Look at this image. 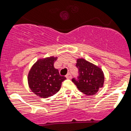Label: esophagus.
Masks as SVG:
<instances>
[{
  "mask_svg": "<svg viewBox=\"0 0 131 131\" xmlns=\"http://www.w3.org/2000/svg\"><path fill=\"white\" fill-rule=\"evenodd\" d=\"M66 78L67 79H71L72 78V74L71 73H70V72H68V73L67 74H66Z\"/></svg>",
  "mask_w": 131,
  "mask_h": 131,
  "instance_id": "1",
  "label": "esophagus"
}]
</instances>
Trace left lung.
Listing matches in <instances>:
<instances>
[{
	"label": "left lung",
	"instance_id": "1",
	"mask_svg": "<svg viewBox=\"0 0 131 131\" xmlns=\"http://www.w3.org/2000/svg\"><path fill=\"white\" fill-rule=\"evenodd\" d=\"M76 67L78 68L77 78L72 79L79 90L87 95H95L103 87L104 75L99 67L83 59H78Z\"/></svg>",
	"mask_w": 131,
	"mask_h": 131
}]
</instances>
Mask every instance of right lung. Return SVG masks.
<instances>
[{
	"instance_id": "1",
	"label": "right lung",
	"mask_w": 131,
	"mask_h": 131,
	"mask_svg": "<svg viewBox=\"0 0 131 131\" xmlns=\"http://www.w3.org/2000/svg\"><path fill=\"white\" fill-rule=\"evenodd\" d=\"M57 57H48L37 61L28 74V84L35 95L42 98L52 96L60 90L66 77L61 76L54 63Z\"/></svg>"
}]
</instances>
